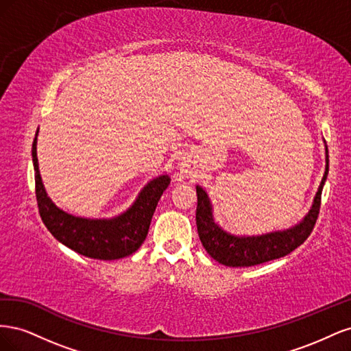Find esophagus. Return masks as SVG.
Listing matches in <instances>:
<instances>
[{
  "label": "esophagus",
  "instance_id": "obj_1",
  "mask_svg": "<svg viewBox=\"0 0 351 351\" xmlns=\"http://www.w3.org/2000/svg\"><path fill=\"white\" fill-rule=\"evenodd\" d=\"M180 173H182L184 177L190 178V177H193V168L190 167L187 162H182L180 164Z\"/></svg>",
  "mask_w": 351,
  "mask_h": 351
}]
</instances>
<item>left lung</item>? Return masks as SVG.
<instances>
[{
	"mask_svg": "<svg viewBox=\"0 0 351 351\" xmlns=\"http://www.w3.org/2000/svg\"><path fill=\"white\" fill-rule=\"evenodd\" d=\"M325 143V173L322 182L317 187V192L313 197L312 206L309 212L303 217L300 222L295 226L265 232L259 236H236L222 228L214 218V206L206 193L205 189L196 186L197 193V209H196V226L199 239L204 244L205 250L217 262L226 265V267L240 268V267H253L272 259H278L291 253L297 249L304 240L309 237L315 222L319 214L321 195L325 186L329 168L328 146Z\"/></svg>",
	"mask_w": 351,
	"mask_h": 351,
	"instance_id": "obj_1",
	"label": "left lung"
}]
</instances>
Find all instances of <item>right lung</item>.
I'll return each instance as SVG.
<instances>
[{"label": "right lung", "instance_id": "obj_1", "mask_svg": "<svg viewBox=\"0 0 351 351\" xmlns=\"http://www.w3.org/2000/svg\"><path fill=\"white\" fill-rule=\"evenodd\" d=\"M38 133L39 129L32 145L36 200L40 218L51 234L64 246L92 259L114 261L134 253L147 236L155 208L171 182L169 176L161 174L152 178L141 190L132 206L120 215L112 218L76 217L58 208L42 183L36 154Z\"/></svg>", "mask_w": 351, "mask_h": 351}]
</instances>
